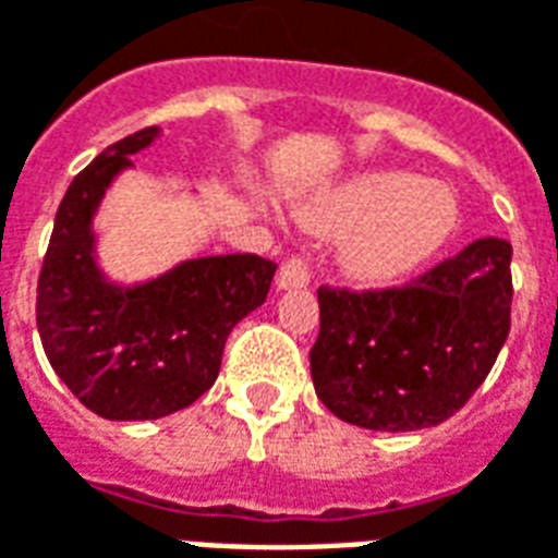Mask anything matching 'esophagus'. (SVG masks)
Instances as JSON below:
<instances>
[{
	"mask_svg": "<svg viewBox=\"0 0 558 558\" xmlns=\"http://www.w3.org/2000/svg\"><path fill=\"white\" fill-rule=\"evenodd\" d=\"M275 283H278V290H301V287L311 283V266L301 257L287 259V263L280 266Z\"/></svg>",
	"mask_w": 558,
	"mask_h": 558,
	"instance_id": "esophagus-1",
	"label": "esophagus"
}]
</instances>
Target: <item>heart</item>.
Returning <instances> with one entry per match:
<instances>
[{
	"label": "heart",
	"instance_id": "b5f03b06",
	"mask_svg": "<svg viewBox=\"0 0 558 558\" xmlns=\"http://www.w3.org/2000/svg\"><path fill=\"white\" fill-rule=\"evenodd\" d=\"M299 218L316 233L345 236V278L390 287L435 257L456 230L458 206L444 185L420 183L405 171H366L307 201Z\"/></svg>",
	"mask_w": 558,
	"mask_h": 558
}]
</instances>
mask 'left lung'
<instances>
[{
    "label": "left lung",
    "instance_id": "1",
    "mask_svg": "<svg viewBox=\"0 0 558 558\" xmlns=\"http://www.w3.org/2000/svg\"><path fill=\"white\" fill-rule=\"evenodd\" d=\"M511 245L476 239L402 290H319L316 396L373 432H416L468 405L511 328Z\"/></svg>",
    "mask_w": 558,
    "mask_h": 558
}]
</instances>
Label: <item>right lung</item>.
I'll return each mask as SVG.
<instances>
[{"label":"right lung","mask_w":558,"mask_h":558,"mask_svg":"<svg viewBox=\"0 0 558 558\" xmlns=\"http://www.w3.org/2000/svg\"><path fill=\"white\" fill-rule=\"evenodd\" d=\"M159 126L126 135L73 177L37 280V333L52 369L106 420H159L216 384L230 331L266 301L275 263L257 254L183 259L118 283L97 259L94 218Z\"/></svg>","instance_id":"right-lung-1"}]
</instances>
